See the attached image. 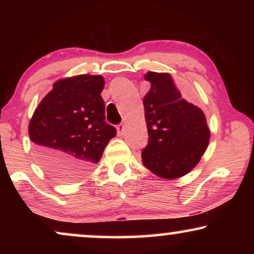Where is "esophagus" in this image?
I'll list each match as a JSON object with an SVG mask.
<instances>
[{"instance_id": "obj_1", "label": "esophagus", "mask_w": 254, "mask_h": 254, "mask_svg": "<svg viewBox=\"0 0 254 254\" xmlns=\"http://www.w3.org/2000/svg\"><path fill=\"white\" fill-rule=\"evenodd\" d=\"M117 129H118V134L119 135H123L124 131H125V125L124 124H120L117 126Z\"/></svg>"}]
</instances>
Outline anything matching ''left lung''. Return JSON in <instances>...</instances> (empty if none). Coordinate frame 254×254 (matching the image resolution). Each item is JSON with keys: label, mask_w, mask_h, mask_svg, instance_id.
Masks as SVG:
<instances>
[{"label": "left lung", "mask_w": 254, "mask_h": 254, "mask_svg": "<svg viewBox=\"0 0 254 254\" xmlns=\"http://www.w3.org/2000/svg\"><path fill=\"white\" fill-rule=\"evenodd\" d=\"M143 99L148 144L142 163L156 176L175 179L190 172L206 151L210 131L202 110L183 99L170 74L150 71Z\"/></svg>", "instance_id": "left-lung-1"}]
</instances>
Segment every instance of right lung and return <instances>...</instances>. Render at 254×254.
I'll use <instances>...</instances> for the list:
<instances>
[{
    "mask_svg": "<svg viewBox=\"0 0 254 254\" xmlns=\"http://www.w3.org/2000/svg\"><path fill=\"white\" fill-rule=\"evenodd\" d=\"M104 78L79 75L60 79L41 100L29 125L38 161L65 182L81 179L102 158L117 129L105 121Z\"/></svg>",
    "mask_w": 254,
    "mask_h": 254,
    "instance_id": "1",
    "label": "right lung"
}]
</instances>
